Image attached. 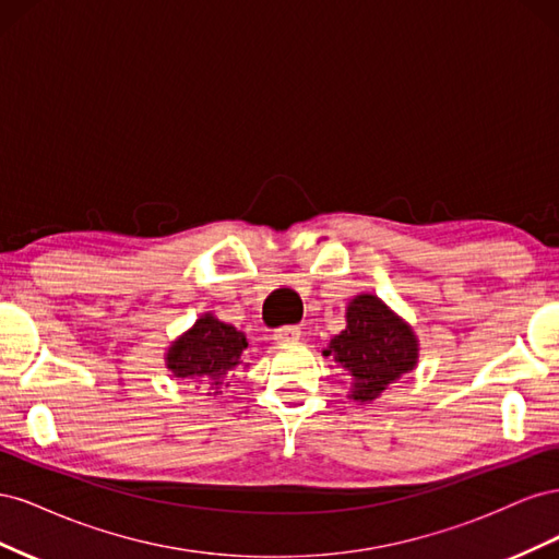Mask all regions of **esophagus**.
Masks as SVG:
<instances>
[{"mask_svg": "<svg viewBox=\"0 0 559 559\" xmlns=\"http://www.w3.org/2000/svg\"><path fill=\"white\" fill-rule=\"evenodd\" d=\"M273 341L277 345H292V343H298L300 341V329L298 326H282L275 331Z\"/></svg>", "mask_w": 559, "mask_h": 559, "instance_id": "34e87169", "label": "esophagus"}]
</instances>
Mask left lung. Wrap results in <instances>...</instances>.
I'll list each match as a JSON object with an SVG mask.
<instances>
[{
	"mask_svg": "<svg viewBox=\"0 0 559 559\" xmlns=\"http://www.w3.org/2000/svg\"><path fill=\"white\" fill-rule=\"evenodd\" d=\"M345 331L331 337V357L352 382L349 399L376 401L386 384L417 366L419 347L413 329L373 294L354 296L345 312Z\"/></svg>",
	"mask_w": 559,
	"mask_h": 559,
	"instance_id": "left-lung-1",
	"label": "left lung"
}]
</instances>
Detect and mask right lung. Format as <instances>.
<instances>
[{
    "mask_svg": "<svg viewBox=\"0 0 559 559\" xmlns=\"http://www.w3.org/2000/svg\"><path fill=\"white\" fill-rule=\"evenodd\" d=\"M245 349L247 337L242 331L224 324L214 314H202L170 345L165 354V364L175 378L222 389L230 370L240 364Z\"/></svg>",
    "mask_w": 559,
    "mask_h": 559,
    "instance_id": "right-lung-1",
    "label": "right lung"
}]
</instances>
